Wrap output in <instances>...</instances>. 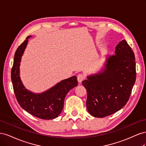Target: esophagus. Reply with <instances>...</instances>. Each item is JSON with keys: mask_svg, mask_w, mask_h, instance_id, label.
<instances>
[{"mask_svg": "<svg viewBox=\"0 0 146 146\" xmlns=\"http://www.w3.org/2000/svg\"><path fill=\"white\" fill-rule=\"evenodd\" d=\"M84 78H85V76L82 74H79L77 76V80L79 83H81L83 80Z\"/></svg>", "mask_w": 146, "mask_h": 146, "instance_id": "34e87169", "label": "esophagus"}]
</instances>
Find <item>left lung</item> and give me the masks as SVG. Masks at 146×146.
<instances>
[{
	"instance_id": "obj_1",
	"label": "left lung",
	"mask_w": 146,
	"mask_h": 146,
	"mask_svg": "<svg viewBox=\"0 0 146 146\" xmlns=\"http://www.w3.org/2000/svg\"><path fill=\"white\" fill-rule=\"evenodd\" d=\"M102 72L82 82L87 91L86 107L96 117H104L124 107L136 81L135 54L126 40L119 42Z\"/></svg>"
}]
</instances>
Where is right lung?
Returning <instances> with one entry per match:
<instances>
[{"label": "right lung", "instance_id": "1", "mask_svg": "<svg viewBox=\"0 0 146 146\" xmlns=\"http://www.w3.org/2000/svg\"><path fill=\"white\" fill-rule=\"evenodd\" d=\"M30 37H27L15 52L11 75L13 90L17 101L26 111L39 119H55L62 111L66 94L78 85L77 77L65 79L42 93H33L26 89L19 77V66L21 57Z\"/></svg>", "mask_w": 146, "mask_h": 146}]
</instances>
